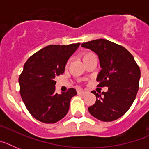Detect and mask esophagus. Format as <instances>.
Masks as SVG:
<instances>
[{"label": "esophagus", "instance_id": "esophagus-1", "mask_svg": "<svg viewBox=\"0 0 149 149\" xmlns=\"http://www.w3.org/2000/svg\"><path fill=\"white\" fill-rule=\"evenodd\" d=\"M78 93L81 94V95H85V94H86V91H79Z\"/></svg>", "mask_w": 149, "mask_h": 149}]
</instances>
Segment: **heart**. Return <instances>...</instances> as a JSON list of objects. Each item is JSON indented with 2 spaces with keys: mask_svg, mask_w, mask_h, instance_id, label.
<instances>
[{
  "mask_svg": "<svg viewBox=\"0 0 149 149\" xmlns=\"http://www.w3.org/2000/svg\"><path fill=\"white\" fill-rule=\"evenodd\" d=\"M93 57H96V56H95V54H94L93 52L92 51H85L82 53V54H81V58H82V60H83V61L84 63L86 62L87 60H90V59ZM69 63H70V61L68 60L66 63V66H68Z\"/></svg>",
  "mask_w": 149,
  "mask_h": 149,
  "instance_id": "obj_1",
  "label": "heart"
}]
</instances>
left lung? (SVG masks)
<instances>
[{
  "instance_id": "left-lung-1",
  "label": "left lung",
  "mask_w": 149,
  "mask_h": 149,
  "mask_svg": "<svg viewBox=\"0 0 149 149\" xmlns=\"http://www.w3.org/2000/svg\"><path fill=\"white\" fill-rule=\"evenodd\" d=\"M100 59L101 71L96 80L99 86L108 87L102 93H91L96 101L89 106V113L103 122H112L122 117L133 103L139 88L140 69L133 56L125 47L106 39L82 43Z\"/></svg>"
}]
</instances>
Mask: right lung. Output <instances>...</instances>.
Segmentation results:
<instances>
[{
  "mask_svg": "<svg viewBox=\"0 0 149 149\" xmlns=\"http://www.w3.org/2000/svg\"><path fill=\"white\" fill-rule=\"evenodd\" d=\"M80 43L49 45L35 53L24 66L19 77L20 93L33 118L41 123H55L68 112L73 88L66 93H55V78L63 74L70 56Z\"/></svg>",
  "mask_w": 149,
  "mask_h": 149,
  "instance_id": "obj_1",
  "label": "right lung"
}]
</instances>
